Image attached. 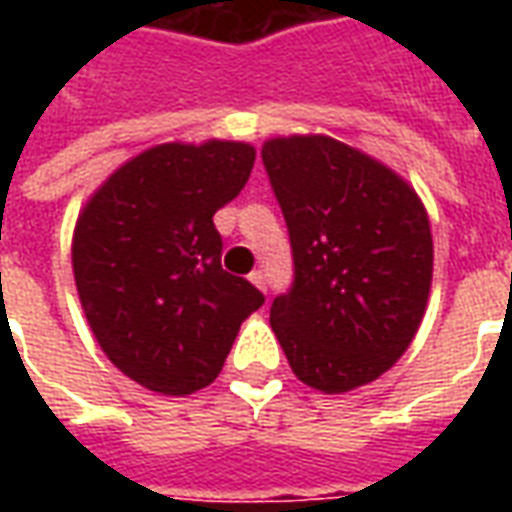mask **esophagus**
Here are the masks:
<instances>
[{"label": "esophagus", "mask_w": 512, "mask_h": 512, "mask_svg": "<svg viewBox=\"0 0 512 512\" xmlns=\"http://www.w3.org/2000/svg\"><path fill=\"white\" fill-rule=\"evenodd\" d=\"M249 282H252L255 288L266 290V274H263V271H252V274H249Z\"/></svg>", "instance_id": "obj_1"}]
</instances>
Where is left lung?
Instances as JSON below:
<instances>
[{
	"instance_id": "8db88e82",
	"label": "left lung",
	"mask_w": 512,
	"mask_h": 512,
	"mask_svg": "<svg viewBox=\"0 0 512 512\" xmlns=\"http://www.w3.org/2000/svg\"><path fill=\"white\" fill-rule=\"evenodd\" d=\"M263 164L293 249V285L271 304L293 373L326 395L376 381L425 315V205L392 169L332 136L268 139Z\"/></svg>"
}]
</instances>
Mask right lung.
Wrapping results in <instances>:
<instances>
[{
	"label": "right lung",
	"instance_id": "right-lung-1",
	"mask_svg": "<svg viewBox=\"0 0 512 512\" xmlns=\"http://www.w3.org/2000/svg\"><path fill=\"white\" fill-rule=\"evenodd\" d=\"M255 147L167 142L109 175L73 230V277L117 370L161 395L219 376L241 323L266 296L222 268L213 213L238 197Z\"/></svg>",
	"mask_w": 512,
	"mask_h": 512
}]
</instances>
